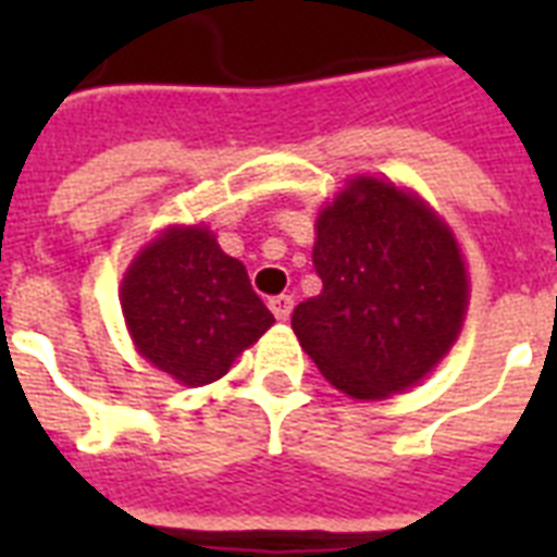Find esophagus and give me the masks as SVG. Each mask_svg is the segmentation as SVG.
Wrapping results in <instances>:
<instances>
[{
	"label": "esophagus",
	"instance_id": "obj_1",
	"mask_svg": "<svg viewBox=\"0 0 557 557\" xmlns=\"http://www.w3.org/2000/svg\"><path fill=\"white\" fill-rule=\"evenodd\" d=\"M292 306H295V300H292V297H288V295L271 297V300H269L271 314H274L277 321H288V314H292Z\"/></svg>",
	"mask_w": 557,
	"mask_h": 557
}]
</instances>
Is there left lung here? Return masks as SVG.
<instances>
[{
    "label": "left lung",
    "mask_w": 557,
    "mask_h": 557,
    "mask_svg": "<svg viewBox=\"0 0 557 557\" xmlns=\"http://www.w3.org/2000/svg\"><path fill=\"white\" fill-rule=\"evenodd\" d=\"M312 262L323 288L297 306L292 330L347 396L410 387L457 341L468 304L457 243L387 182L356 178L321 210Z\"/></svg>",
    "instance_id": "obj_1"
}]
</instances>
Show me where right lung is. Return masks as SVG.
Listing matches in <instances>:
<instances>
[{"instance_id":"add662e5","label":"right lung","mask_w":557,"mask_h":557,"mask_svg":"<svg viewBox=\"0 0 557 557\" xmlns=\"http://www.w3.org/2000/svg\"><path fill=\"white\" fill-rule=\"evenodd\" d=\"M144 358L187 387L222 379L274 323L248 271L205 227H173L147 245L121 288Z\"/></svg>"}]
</instances>
